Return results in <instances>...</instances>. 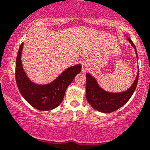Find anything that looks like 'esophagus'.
<instances>
[{"mask_svg": "<svg viewBox=\"0 0 150 150\" xmlns=\"http://www.w3.org/2000/svg\"><path fill=\"white\" fill-rule=\"evenodd\" d=\"M89 67H90V66H89L88 62H83L82 63V72H86L87 71H88Z\"/></svg>", "mask_w": 150, "mask_h": 150, "instance_id": "1", "label": "esophagus"}]
</instances>
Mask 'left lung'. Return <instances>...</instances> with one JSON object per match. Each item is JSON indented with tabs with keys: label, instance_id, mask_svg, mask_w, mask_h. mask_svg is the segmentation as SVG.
<instances>
[{
	"label": "left lung",
	"instance_id": "1",
	"mask_svg": "<svg viewBox=\"0 0 150 150\" xmlns=\"http://www.w3.org/2000/svg\"><path fill=\"white\" fill-rule=\"evenodd\" d=\"M129 42L134 49L137 59L138 60L137 50L135 46L129 38ZM86 97L88 103L95 110L99 112L109 113L115 111L124 105L129 100L135 91L138 82L139 71L134 83L127 90L119 93H110L103 90L98 83L97 80L90 74H86Z\"/></svg>",
	"mask_w": 150,
	"mask_h": 150
}]
</instances>
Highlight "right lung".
I'll list each match as a JSON object with an SVG mask.
<instances>
[{
    "instance_id": "1",
    "label": "right lung",
    "mask_w": 150,
    "mask_h": 150,
    "mask_svg": "<svg viewBox=\"0 0 150 150\" xmlns=\"http://www.w3.org/2000/svg\"><path fill=\"white\" fill-rule=\"evenodd\" d=\"M23 42L20 46L16 64V79L21 95L28 103L39 110H52L61 103L67 87L74 77L80 73L81 65L67 68L58 77L47 84H38L32 81L25 73L22 64L21 55Z\"/></svg>"
}]
</instances>
